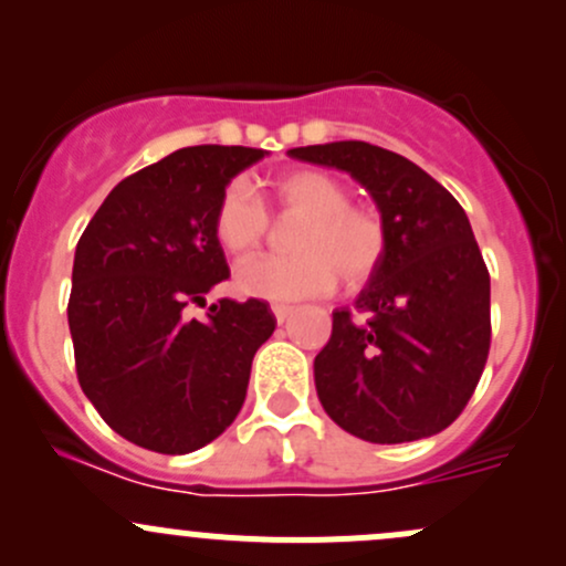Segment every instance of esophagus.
<instances>
[{
    "label": "esophagus",
    "instance_id": "34e87169",
    "mask_svg": "<svg viewBox=\"0 0 566 566\" xmlns=\"http://www.w3.org/2000/svg\"><path fill=\"white\" fill-rule=\"evenodd\" d=\"M271 312H273V317H276V323H284V319L293 315V306H287V304H273Z\"/></svg>",
    "mask_w": 566,
    "mask_h": 566
}]
</instances>
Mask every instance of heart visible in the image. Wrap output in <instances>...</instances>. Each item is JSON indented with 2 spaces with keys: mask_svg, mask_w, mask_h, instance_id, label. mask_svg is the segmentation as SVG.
<instances>
[{
  "mask_svg": "<svg viewBox=\"0 0 566 566\" xmlns=\"http://www.w3.org/2000/svg\"><path fill=\"white\" fill-rule=\"evenodd\" d=\"M282 213L304 216L295 232V256H254L235 273V287L262 301H301L325 295L336 279L358 287L378 271L386 251V227L375 210L347 205V188L319 169L279 177ZM216 238L232 256H247L268 232V210L247 180H232L216 205Z\"/></svg>",
  "mask_w": 566,
  "mask_h": 566,
  "instance_id": "obj_1",
  "label": "heart"
}]
</instances>
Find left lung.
I'll return each mask as SVG.
<instances>
[{"mask_svg":"<svg viewBox=\"0 0 566 566\" xmlns=\"http://www.w3.org/2000/svg\"><path fill=\"white\" fill-rule=\"evenodd\" d=\"M290 158L347 172L386 227L378 271L336 310L315 358L325 413L369 443L447 430L482 378L490 350V273L458 199L399 153L369 142L293 147Z\"/></svg>","mask_w":566,"mask_h":566,"instance_id":"8db88e82","label":"left lung"}]
</instances>
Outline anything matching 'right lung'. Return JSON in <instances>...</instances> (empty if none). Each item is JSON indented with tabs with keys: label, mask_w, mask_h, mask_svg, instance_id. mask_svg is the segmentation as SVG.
Returning <instances> with one entry per match:
<instances>
[{
	"label": "right lung",
	"mask_w": 566,
	"mask_h": 566,
	"mask_svg": "<svg viewBox=\"0 0 566 566\" xmlns=\"http://www.w3.org/2000/svg\"><path fill=\"white\" fill-rule=\"evenodd\" d=\"M268 150L197 145L112 188L73 256L67 304L82 391L125 441L188 454L241 413L251 361L276 328L271 306L221 298L205 319L188 304L230 276L216 205Z\"/></svg>",
	"instance_id": "add662e5"
}]
</instances>
